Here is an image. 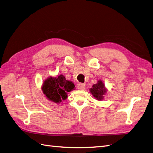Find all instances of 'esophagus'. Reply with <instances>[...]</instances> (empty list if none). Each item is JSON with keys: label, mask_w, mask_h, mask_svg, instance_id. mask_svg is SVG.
I'll use <instances>...</instances> for the list:
<instances>
[{"label": "esophagus", "mask_w": 153, "mask_h": 153, "mask_svg": "<svg viewBox=\"0 0 153 153\" xmlns=\"http://www.w3.org/2000/svg\"><path fill=\"white\" fill-rule=\"evenodd\" d=\"M78 89H82V90H84L85 89V85L84 84H82V83H79V84H78Z\"/></svg>", "instance_id": "34e87169"}]
</instances>
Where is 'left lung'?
<instances>
[{
	"label": "left lung",
	"mask_w": 153,
	"mask_h": 153,
	"mask_svg": "<svg viewBox=\"0 0 153 153\" xmlns=\"http://www.w3.org/2000/svg\"><path fill=\"white\" fill-rule=\"evenodd\" d=\"M90 92L96 100H102L106 92V89L103 82L99 80L96 84L92 85V88L90 89Z\"/></svg>",
	"instance_id": "8db88e82"
}]
</instances>
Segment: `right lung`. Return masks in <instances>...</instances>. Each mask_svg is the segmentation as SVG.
Listing matches in <instances>:
<instances>
[{
	"label": "right lung",
	"instance_id": "1",
	"mask_svg": "<svg viewBox=\"0 0 153 153\" xmlns=\"http://www.w3.org/2000/svg\"><path fill=\"white\" fill-rule=\"evenodd\" d=\"M75 89V85L71 81L66 79L64 75L58 77L50 76L46 80L42 85V91L47 98L56 103L68 98V92Z\"/></svg>",
	"mask_w": 153,
	"mask_h": 153
}]
</instances>
